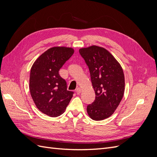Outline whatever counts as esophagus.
<instances>
[{
	"instance_id": "esophagus-1",
	"label": "esophagus",
	"mask_w": 157,
	"mask_h": 157,
	"mask_svg": "<svg viewBox=\"0 0 157 157\" xmlns=\"http://www.w3.org/2000/svg\"><path fill=\"white\" fill-rule=\"evenodd\" d=\"M76 92H77V94H80V92H81V89H80V88H77V90H76Z\"/></svg>"
}]
</instances>
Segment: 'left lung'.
I'll return each instance as SVG.
<instances>
[{
    "label": "left lung",
    "instance_id": "obj_1",
    "mask_svg": "<svg viewBox=\"0 0 157 157\" xmlns=\"http://www.w3.org/2000/svg\"><path fill=\"white\" fill-rule=\"evenodd\" d=\"M88 65L96 98L87 106V113L94 121L111 116L124 92V75L120 63L106 49L92 46L79 50Z\"/></svg>",
    "mask_w": 157,
    "mask_h": 157
}]
</instances>
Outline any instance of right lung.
Returning <instances> with one entry per match:
<instances>
[{
  "label": "right lung",
  "mask_w": 157,
  "mask_h": 157,
  "mask_svg": "<svg viewBox=\"0 0 157 157\" xmlns=\"http://www.w3.org/2000/svg\"><path fill=\"white\" fill-rule=\"evenodd\" d=\"M73 53L71 48L53 47L41 54L31 69V96L39 111L50 117L63 113L73 97L59 71Z\"/></svg>",
  "instance_id": "1"
}]
</instances>
